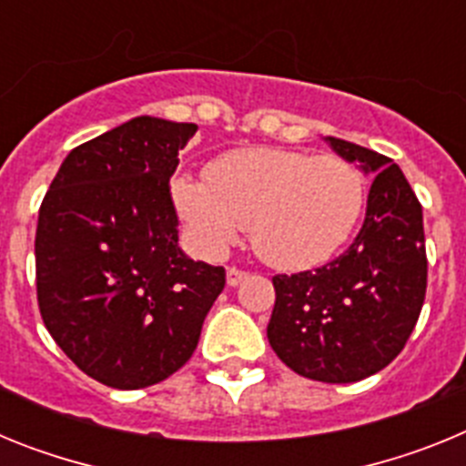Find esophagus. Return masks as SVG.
<instances>
[{"label": "esophagus", "instance_id": "esophagus-1", "mask_svg": "<svg viewBox=\"0 0 466 466\" xmlns=\"http://www.w3.org/2000/svg\"><path fill=\"white\" fill-rule=\"evenodd\" d=\"M247 275L249 273H245V270H240V268H228L226 270V282H228V287H238V284H240Z\"/></svg>", "mask_w": 466, "mask_h": 466}]
</instances>
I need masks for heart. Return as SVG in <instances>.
Listing matches in <instances>:
<instances>
[{
	"mask_svg": "<svg viewBox=\"0 0 466 466\" xmlns=\"http://www.w3.org/2000/svg\"><path fill=\"white\" fill-rule=\"evenodd\" d=\"M208 178L177 175L170 184L188 242L208 258L249 223L254 252L268 266L310 268L350 240L366 208L364 175L339 156L252 147L214 160Z\"/></svg>",
	"mask_w": 466,
	"mask_h": 466,
	"instance_id": "1",
	"label": "heart"
}]
</instances>
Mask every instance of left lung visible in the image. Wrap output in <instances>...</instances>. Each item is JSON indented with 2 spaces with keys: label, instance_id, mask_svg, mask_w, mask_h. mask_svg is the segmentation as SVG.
<instances>
[{
  "label": "left lung",
  "instance_id": "1",
  "mask_svg": "<svg viewBox=\"0 0 466 466\" xmlns=\"http://www.w3.org/2000/svg\"><path fill=\"white\" fill-rule=\"evenodd\" d=\"M327 144L373 175L364 226L322 268L275 275L268 343L299 376L357 382L385 369L415 329L427 291L425 228L397 163L339 137Z\"/></svg>",
  "mask_w": 466,
  "mask_h": 466
}]
</instances>
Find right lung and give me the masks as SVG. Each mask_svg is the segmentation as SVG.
I'll use <instances>...</instances> for the list:
<instances>
[{"mask_svg":"<svg viewBox=\"0 0 466 466\" xmlns=\"http://www.w3.org/2000/svg\"><path fill=\"white\" fill-rule=\"evenodd\" d=\"M196 123L130 118L67 154L36 224L41 319L86 376L139 390L179 371L221 294V266L179 247L170 177Z\"/></svg>","mask_w":466,"mask_h":466,"instance_id":"obj_1","label":"right lung"}]
</instances>
